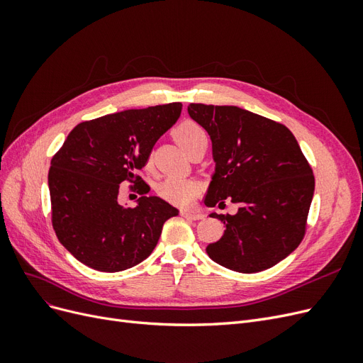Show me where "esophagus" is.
<instances>
[{
	"label": "esophagus",
	"instance_id": "34e87169",
	"mask_svg": "<svg viewBox=\"0 0 363 363\" xmlns=\"http://www.w3.org/2000/svg\"><path fill=\"white\" fill-rule=\"evenodd\" d=\"M182 216L186 219H192V221H199V219H204V213L200 211H189V208H184L182 211Z\"/></svg>",
	"mask_w": 363,
	"mask_h": 363
}]
</instances>
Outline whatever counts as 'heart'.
I'll use <instances>...</instances> for the list:
<instances>
[{
	"label": "heart",
	"instance_id": "heart-1",
	"mask_svg": "<svg viewBox=\"0 0 363 363\" xmlns=\"http://www.w3.org/2000/svg\"><path fill=\"white\" fill-rule=\"evenodd\" d=\"M174 136L177 139L180 147L186 151L195 142L201 139H207L206 130L192 123V121H186V123L180 124L174 131ZM157 194L163 200H167L174 204H189L196 194V184L188 179L182 177H168L157 186Z\"/></svg>",
	"mask_w": 363,
	"mask_h": 363
}]
</instances>
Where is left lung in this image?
I'll use <instances>...</instances> for the list:
<instances>
[{"mask_svg": "<svg viewBox=\"0 0 363 363\" xmlns=\"http://www.w3.org/2000/svg\"><path fill=\"white\" fill-rule=\"evenodd\" d=\"M189 116L212 140L215 171L204 204H239L235 215L212 213L225 225L208 257L252 274L286 259L300 245L315 192L313 172L288 127L238 106L189 104Z\"/></svg>", "mask_w": 363, "mask_h": 363, "instance_id": "left-lung-1", "label": "left lung"}]
</instances>
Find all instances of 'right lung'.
<instances>
[{
    "label": "right lung",
    "mask_w": 363,
    "mask_h": 363,
    "mask_svg": "<svg viewBox=\"0 0 363 363\" xmlns=\"http://www.w3.org/2000/svg\"><path fill=\"white\" fill-rule=\"evenodd\" d=\"M182 103L130 108L82 123L68 135L48 172L52 227L60 244L83 265L118 272L145 260L167 219L179 208L144 195L135 207L118 203L119 184L140 180L159 138L177 123Z\"/></svg>",
    "instance_id": "obj_1"
}]
</instances>
